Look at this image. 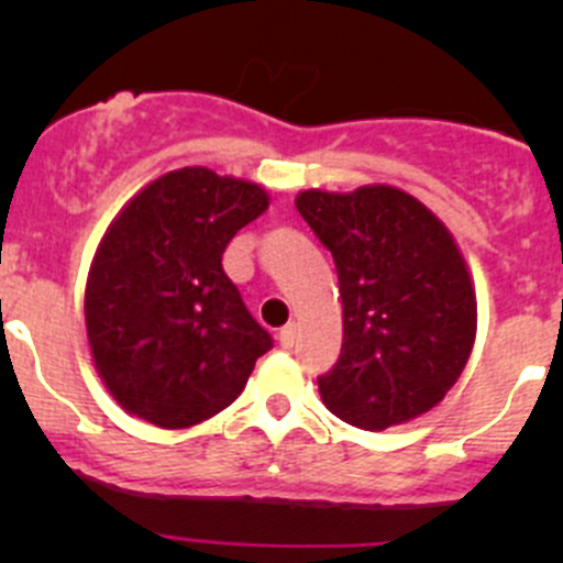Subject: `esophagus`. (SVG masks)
Returning a JSON list of instances; mask_svg holds the SVG:
<instances>
[{"instance_id": "esophagus-1", "label": "esophagus", "mask_w": 563, "mask_h": 563, "mask_svg": "<svg viewBox=\"0 0 563 563\" xmlns=\"http://www.w3.org/2000/svg\"><path fill=\"white\" fill-rule=\"evenodd\" d=\"M277 343H280L283 349H294V343H297V323L283 327L280 332H277Z\"/></svg>"}]
</instances>
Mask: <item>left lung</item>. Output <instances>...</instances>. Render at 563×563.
Segmentation results:
<instances>
[{
  "instance_id": "left-lung-1",
  "label": "left lung",
  "mask_w": 563,
  "mask_h": 563,
  "mask_svg": "<svg viewBox=\"0 0 563 563\" xmlns=\"http://www.w3.org/2000/svg\"><path fill=\"white\" fill-rule=\"evenodd\" d=\"M297 209L338 266L343 349L318 376L334 417L387 430L444 400L468 362L476 294L446 225L389 185L305 190Z\"/></svg>"
}]
</instances>
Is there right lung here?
Instances as JSON below:
<instances>
[{
    "mask_svg": "<svg viewBox=\"0 0 563 563\" xmlns=\"http://www.w3.org/2000/svg\"><path fill=\"white\" fill-rule=\"evenodd\" d=\"M266 207L264 187L196 166L146 185L108 225L84 313L95 367L124 411L179 430L245 389L272 338L223 253Z\"/></svg>",
    "mask_w": 563,
    "mask_h": 563,
    "instance_id": "1",
    "label": "right lung"
}]
</instances>
